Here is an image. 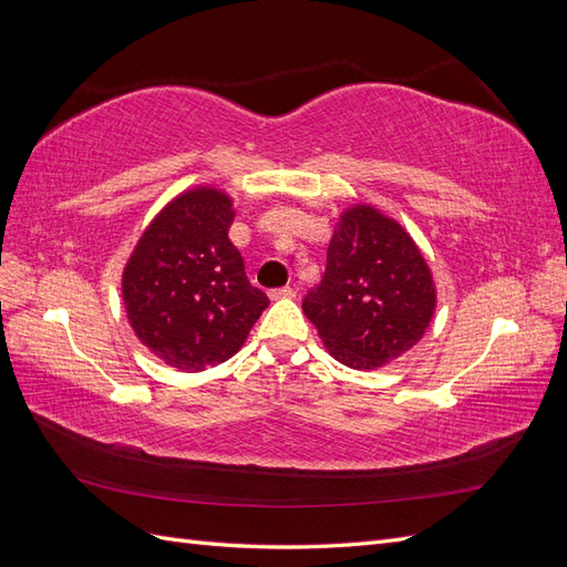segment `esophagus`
I'll return each mask as SVG.
<instances>
[{"label": "esophagus", "mask_w": 567, "mask_h": 567, "mask_svg": "<svg viewBox=\"0 0 567 567\" xmlns=\"http://www.w3.org/2000/svg\"><path fill=\"white\" fill-rule=\"evenodd\" d=\"M269 298L271 300H290V298H296V288H290V286L274 288V290H269Z\"/></svg>", "instance_id": "1"}]
</instances>
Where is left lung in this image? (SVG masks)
I'll list each match as a JSON object with an SVG mask.
<instances>
[{
	"instance_id": "obj_1",
	"label": "left lung",
	"mask_w": 567,
	"mask_h": 567,
	"mask_svg": "<svg viewBox=\"0 0 567 567\" xmlns=\"http://www.w3.org/2000/svg\"><path fill=\"white\" fill-rule=\"evenodd\" d=\"M437 288L398 219L354 203L336 221L321 284L302 300L333 359L373 371L409 352L431 326Z\"/></svg>"
}]
</instances>
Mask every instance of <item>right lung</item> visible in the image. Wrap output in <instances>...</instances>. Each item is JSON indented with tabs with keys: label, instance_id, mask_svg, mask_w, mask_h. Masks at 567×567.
Masks as SVG:
<instances>
[{
	"label": "right lung",
	"instance_id": "obj_1",
	"mask_svg": "<svg viewBox=\"0 0 567 567\" xmlns=\"http://www.w3.org/2000/svg\"><path fill=\"white\" fill-rule=\"evenodd\" d=\"M229 194L186 188L148 221L123 269L127 321L142 346L184 373L227 362L269 305L229 241Z\"/></svg>",
	"mask_w": 567,
	"mask_h": 567
}]
</instances>
